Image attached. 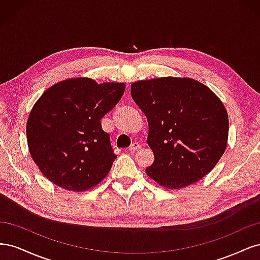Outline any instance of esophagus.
I'll return each mask as SVG.
<instances>
[{"label":"esophagus","instance_id":"esophagus-1","mask_svg":"<svg viewBox=\"0 0 260 260\" xmlns=\"http://www.w3.org/2000/svg\"><path fill=\"white\" fill-rule=\"evenodd\" d=\"M139 148H141V144L138 143V142H133V143L130 145V147H129V151H130V152H136V151H138Z\"/></svg>","mask_w":260,"mask_h":260}]
</instances>
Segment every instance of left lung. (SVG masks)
<instances>
[{"instance_id":"8db88e82","label":"left lung","mask_w":260,"mask_h":260,"mask_svg":"<svg viewBox=\"0 0 260 260\" xmlns=\"http://www.w3.org/2000/svg\"><path fill=\"white\" fill-rule=\"evenodd\" d=\"M131 95L148 121L155 159L146 175L178 190L209 174L229 136V117L216 94L191 78L162 77L133 82Z\"/></svg>"}]
</instances>
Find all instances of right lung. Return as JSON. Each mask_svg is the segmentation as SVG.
Here are the masks:
<instances>
[{
  "instance_id": "right-lung-1",
  "label": "right lung",
  "mask_w": 260,
  "mask_h": 260,
  "mask_svg": "<svg viewBox=\"0 0 260 260\" xmlns=\"http://www.w3.org/2000/svg\"><path fill=\"white\" fill-rule=\"evenodd\" d=\"M125 84L72 78L40 96L27 120L31 157L42 175L76 193L104 180L116 159L101 119L121 99Z\"/></svg>"
}]
</instances>
